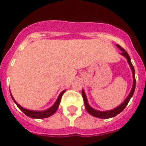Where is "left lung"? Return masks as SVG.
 I'll list each match as a JSON object with an SVG mask.
<instances>
[{
    "instance_id": "left-lung-1",
    "label": "left lung",
    "mask_w": 146,
    "mask_h": 146,
    "mask_svg": "<svg viewBox=\"0 0 146 146\" xmlns=\"http://www.w3.org/2000/svg\"><path fill=\"white\" fill-rule=\"evenodd\" d=\"M117 47L122 51L121 52V54H123V56H125L126 58L127 59V62H128L131 68L132 73H133V87H132L131 91V93L129 94L128 97L126 98L125 101L123 102L122 104L119 106L118 107L115 108L114 110H110V111H106V112H101V111H98V110H95L94 109H92L90 106L88 105V100H87V98H86L85 93L84 91H82V96L83 98H84V106H85L86 110L88 111V113L89 114H91L92 116H94L95 117H98V118H102V119H108V118H111V117H114L116 116V115H118L119 113H120L122 112L123 110L125 109V107L127 106V105L128 104L130 99L131 98V97L134 95V92H135V86H136V80H135V69H134V66L132 65L131 62V58H130V56L129 54H127V52L123 49V48L119 46V45L117 44Z\"/></svg>"
}]
</instances>
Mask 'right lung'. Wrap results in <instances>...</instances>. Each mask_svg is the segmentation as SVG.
I'll list each match as a JSON object with an SVG mask.
<instances>
[{"instance_id":"add662e5","label":"right lung","mask_w":146,"mask_h":146,"mask_svg":"<svg viewBox=\"0 0 146 146\" xmlns=\"http://www.w3.org/2000/svg\"><path fill=\"white\" fill-rule=\"evenodd\" d=\"M64 92H65V91H63V92L61 93L60 95H59V96H58V99L56 100V102H55V103H54L52 106H51L50 109H48V110H44V111H40V112H38V111H32V110H26V109H24V108H23L21 106H19V105L15 101V99L13 98V97L11 96V98H12V99H13V101L15 102V104L17 105V106L19 109H20L27 116H30V117H31V118H36V119H41V118H47V117H48V116H51V115H53L56 111H57L58 108V106H59V103H60V101H61V98H62V95L64 94Z\"/></svg>"}]
</instances>
